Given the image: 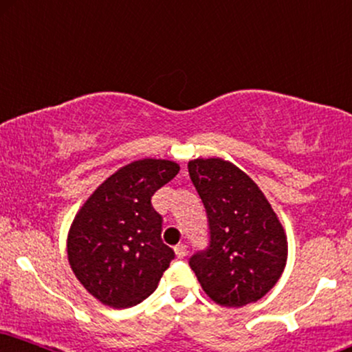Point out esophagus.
<instances>
[{"mask_svg": "<svg viewBox=\"0 0 352 352\" xmlns=\"http://www.w3.org/2000/svg\"><path fill=\"white\" fill-rule=\"evenodd\" d=\"M175 252L177 255V258H184L187 255V245L186 244H177L175 248Z\"/></svg>", "mask_w": 352, "mask_h": 352, "instance_id": "esophagus-1", "label": "esophagus"}]
</instances>
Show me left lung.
Wrapping results in <instances>:
<instances>
[{"label":"left lung","mask_w":352,"mask_h":352,"mask_svg":"<svg viewBox=\"0 0 352 352\" xmlns=\"http://www.w3.org/2000/svg\"><path fill=\"white\" fill-rule=\"evenodd\" d=\"M208 218V248L189 260L207 296L223 307L263 298L286 267L287 241L258 186L221 158L189 162Z\"/></svg>","instance_id":"8db88e82"}]
</instances>
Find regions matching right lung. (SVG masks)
I'll return each mask as SVG.
<instances>
[{"label": "right lung", "instance_id": "1", "mask_svg": "<svg viewBox=\"0 0 352 352\" xmlns=\"http://www.w3.org/2000/svg\"><path fill=\"white\" fill-rule=\"evenodd\" d=\"M177 173L170 160H137L103 181L76 215L67 260L100 302L132 307L157 289L175 252L162 241L163 218L152 195Z\"/></svg>", "mask_w": 352, "mask_h": 352}]
</instances>
